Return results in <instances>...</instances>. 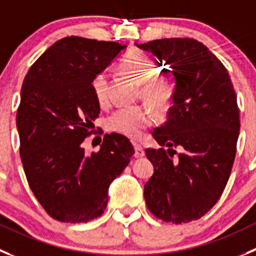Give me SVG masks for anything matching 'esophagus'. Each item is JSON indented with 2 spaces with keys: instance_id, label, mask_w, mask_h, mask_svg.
<instances>
[{
  "instance_id": "obj_1",
  "label": "esophagus",
  "mask_w": 256,
  "mask_h": 256,
  "mask_svg": "<svg viewBox=\"0 0 256 256\" xmlns=\"http://www.w3.org/2000/svg\"><path fill=\"white\" fill-rule=\"evenodd\" d=\"M145 155V152H144V148L142 146V145H138L135 144V156L136 158H142Z\"/></svg>"
}]
</instances>
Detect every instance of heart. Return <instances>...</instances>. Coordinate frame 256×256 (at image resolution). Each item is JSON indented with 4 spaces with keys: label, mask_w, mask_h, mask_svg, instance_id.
Masks as SVG:
<instances>
[{
    "label": "heart",
    "mask_w": 256,
    "mask_h": 256,
    "mask_svg": "<svg viewBox=\"0 0 256 256\" xmlns=\"http://www.w3.org/2000/svg\"><path fill=\"white\" fill-rule=\"evenodd\" d=\"M120 69L134 82L140 84L142 94L152 104L164 107L172 98L173 82L166 76L155 74V62L144 52L138 50L128 52L121 60ZM108 74L107 72H101L92 80V90L98 104L106 102ZM154 121V110L148 104H135L117 110L108 118V128L132 139H139Z\"/></svg>",
    "instance_id": "b5f03b06"
}]
</instances>
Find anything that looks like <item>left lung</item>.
I'll return each instance as SVG.
<instances>
[{
    "mask_svg": "<svg viewBox=\"0 0 256 256\" xmlns=\"http://www.w3.org/2000/svg\"><path fill=\"white\" fill-rule=\"evenodd\" d=\"M139 48L169 66L176 80L166 122L152 132L162 148L145 150L155 169L144 197L158 218L186 224L204 216L228 184L240 130L236 93L225 66L198 40L170 38Z\"/></svg>",
    "mask_w": 256,
    "mask_h": 256,
    "instance_id": "1",
    "label": "left lung"
}]
</instances>
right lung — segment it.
Here are the masks:
<instances>
[{"mask_svg": "<svg viewBox=\"0 0 256 256\" xmlns=\"http://www.w3.org/2000/svg\"><path fill=\"white\" fill-rule=\"evenodd\" d=\"M125 48L80 36L58 40L30 66L16 114L20 155L31 190L54 220L80 224L104 214L108 187L128 166L132 144L106 134L98 152L82 148L100 104L92 80Z\"/></svg>", "mask_w": 256, "mask_h": 256, "instance_id": "1", "label": "right lung"}]
</instances>
